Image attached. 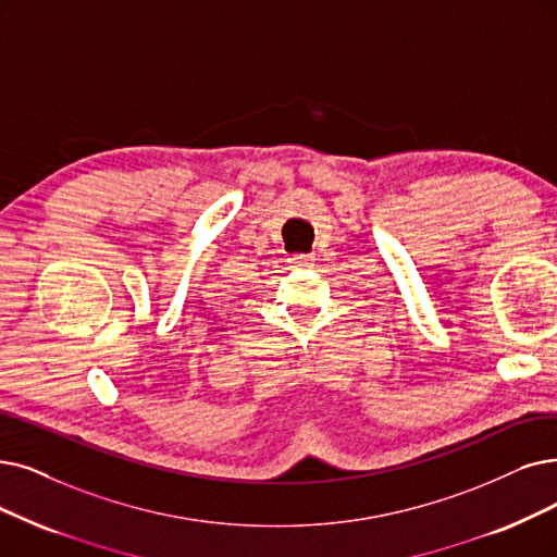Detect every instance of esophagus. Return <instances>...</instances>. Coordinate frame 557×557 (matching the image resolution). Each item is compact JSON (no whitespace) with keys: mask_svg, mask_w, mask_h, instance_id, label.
Masks as SVG:
<instances>
[{"mask_svg":"<svg viewBox=\"0 0 557 557\" xmlns=\"http://www.w3.org/2000/svg\"><path fill=\"white\" fill-rule=\"evenodd\" d=\"M313 260H315L313 253H297V256H293L287 262H290L293 267H299V264H310Z\"/></svg>","mask_w":557,"mask_h":557,"instance_id":"obj_1","label":"esophagus"}]
</instances>
